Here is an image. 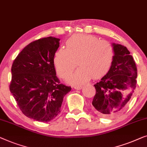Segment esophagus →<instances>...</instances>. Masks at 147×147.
I'll list each match as a JSON object with an SVG mask.
<instances>
[{"instance_id":"obj_1","label":"esophagus","mask_w":147,"mask_h":147,"mask_svg":"<svg viewBox=\"0 0 147 147\" xmlns=\"http://www.w3.org/2000/svg\"><path fill=\"white\" fill-rule=\"evenodd\" d=\"M74 88L76 90H81L82 88V86H74Z\"/></svg>"}]
</instances>
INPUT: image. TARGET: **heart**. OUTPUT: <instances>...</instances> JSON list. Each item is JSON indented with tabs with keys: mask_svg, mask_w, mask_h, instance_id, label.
<instances>
[{
	"mask_svg": "<svg viewBox=\"0 0 147 147\" xmlns=\"http://www.w3.org/2000/svg\"><path fill=\"white\" fill-rule=\"evenodd\" d=\"M115 58L113 47L108 41L99 40L92 35L75 34L66 42V49L55 53L53 63L60 77L65 78L76 67L80 68L69 74L67 83L81 85L94 78H100L108 73Z\"/></svg>",
	"mask_w": 147,
	"mask_h": 147,
	"instance_id": "heart-1",
	"label": "heart"
}]
</instances>
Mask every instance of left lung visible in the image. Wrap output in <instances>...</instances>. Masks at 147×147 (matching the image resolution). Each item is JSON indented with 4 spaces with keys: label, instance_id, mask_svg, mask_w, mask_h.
Here are the masks:
<instances>
[{
    "label": "left lung",
    "instance_id": "left-lung-1",
    "mask_svg": "<svg viewBox=\"0 0 147 147\" xmlns=\"http://www.w3.org/2000/svg\"><path fill=\"white\" fill-rule=\"evenodd\" d=\"M115 58L108 73L94 84L92 104L96 114L105 118L114 117L129 104L136 84L135 62L127 48L113 43Z\"/></svg>",
    "mask_w": 147,
    "mask_h": 147
}]
</instances>
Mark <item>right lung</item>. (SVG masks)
Wrapping results in <instances>:
<instances>
[{"instance_id": "add662e5", "label": "right lung", "mask_w": 147, "mask_h": 147, "mask_svg": "<svg viewBox=\"0 0 147 147\" xmlns=\"http://www.w3.org/2000/svg\"><path fill=\"white\" fill-rule=\"evenodd\" d=\"M60 38L49 36L30 42L12 63L10 91L26 117L49 122L61 113L71 86L60 84L53 59Z\"/></svg>"}]
</instances>
